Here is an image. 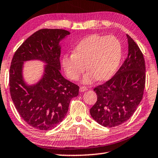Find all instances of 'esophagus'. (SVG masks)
I'll return each instance as SVG.
<instances>
[{
	"instance_id": "obj_1",
	"label": "esophagus",
	"mask_w": 158,
	"mask_h": 158,
	"mask_svg": "<svg viewBox=\"0 0 158 158\" xmlns=\"http://www.w3.org/2000/svg\"><path fill=\"white\" fill-rule=\"evenodd\" d=\"M87 87H85V86H81L80 87V92H83L85 91H87Z\"/></svg>"
}]
</instances>
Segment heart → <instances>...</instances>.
<instances>
[{"mask_svg": "<svg viewBox=\"0 0 158 158\" xmlns=\"http://www.w3.org/2000/svg\"><path fill=\"white\" fill-rule=\"evenodd\" d=\"M122 57V46L114 35H92L85 37L75 47L73 54L64 55L62 64L71 81H78L82 74L89 70L82 79L91 83L97 78L106 81L114 75Z\"/></svg>", "mask_w": 158, "mask_h": 158, "instance_id": "heart-1", "label": "heart"}]
</instances>
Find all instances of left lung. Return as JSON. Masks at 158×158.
Here are the masks:
<instances>
[{
	"instance_id": "obj_1",
	"label": "left lung",
	"mask_w": 158,
	"mask_h": 158,
	"mask_svg": "<svg viewBox=\"0 0 158 158\" xmlns=\"http://www.w3.org/2000/svg\"><path fill=\"white\" fill-rule=\"evenodd\" d=\"M128 53L122 65L109 81L94 90L97 101L90 114L100 125L112 128L125 123L142 101L146 83V65L142 52L127 35Z\"/></svg>"
}]
</instances>
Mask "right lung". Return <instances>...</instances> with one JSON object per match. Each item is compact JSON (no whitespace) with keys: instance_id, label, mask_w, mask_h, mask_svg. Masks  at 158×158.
<instances>
[{"instance_id":"right-lung-1","label":"right lung","mask_w":158,"mask_h":158,"mask_svg":"<svg viewBox=\"0 0 158 158\" xmlns=\"http://www.w3.org/2000/svg\"><path fill=\"white\" fill-rule=\"evenodd\" d=\"M70 34L62 29H41L16 50L10 69L11 98L21 118L30 126L49 131L62 122L71 100L78 95V85L60 73V41ZM40 59L47 64L40 83L27 86L22 77L24 60Z\"/></svg>"}]
</instances>
